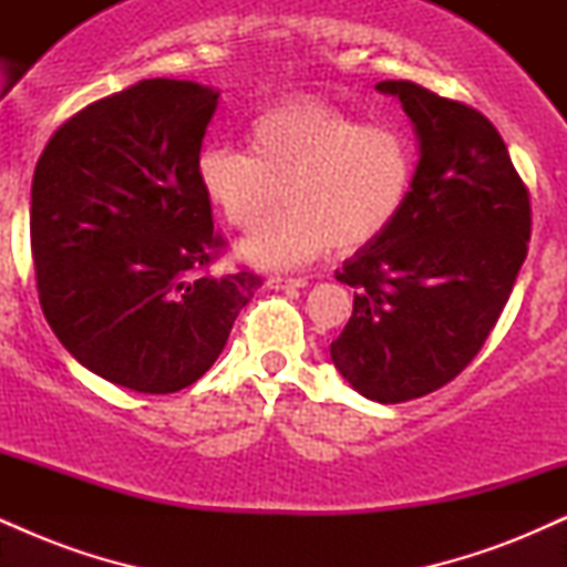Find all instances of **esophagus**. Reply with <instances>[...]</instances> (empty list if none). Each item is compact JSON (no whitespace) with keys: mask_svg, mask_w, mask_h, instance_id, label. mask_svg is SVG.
<instances>
[{"mask_svg":"<svg viewBox=\"0 0 567 567\" xmlns=\"http://www.w3.org/2000/svg\"><path fill=\"white\" fill-rule=\"evenodd\" d=\"M266 285H269L271 290H298V288H306V279L303 277H298V279H292V277H269L266 279Z\"/></svg>","mask_w":567,"mask_h":567,"instance_id":"esophagus-1","label":"esophagus"}]
</instances>
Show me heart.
I'll return each mask as SVG.
<instances>
[{
  "mask_svg": "<svg viewBox=\"0 0 567 567\" xmlns=\"http://www.w3.org/2000/svg\"><path fill=\"white\" fill-rule=\"evenodd\" d=\"M419 154L408 130L362 122L320 101L266 109L247 127V152L207 143L197 173L205 199L239 231L237 252L258 269H298L330 247L360 250L379 243L405 213Z\"/></svg>",
  "mask_w": 567,
  "mask_h": 567,
  "instance_id": "heart-1",
  "label": "heart"
}]
</instances>
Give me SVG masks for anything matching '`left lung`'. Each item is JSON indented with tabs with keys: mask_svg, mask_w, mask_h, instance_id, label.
<instances>
[{
	"mask_svg": "<svg viewBox=\"0 0 567 567\" xmlns=\"http://www.w3.org/2000/svg\"><path fill=\"white\" fill-rule=\"evenodd\" d=\"M375 90L400 97L419 167L394 229L336 271L357 292L330 360L392 405L445 386L483 349L528 252L530 199L483 114L405 80Z\"/></svg>",
	"mask_w": 567,
	"mask_h": 567,
	"instance_id": "left-lung-1",
	"label": "left lung"
}]
</instances>
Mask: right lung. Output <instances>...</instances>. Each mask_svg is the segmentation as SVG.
Here are the masks:
<instances>
[{"label":"right lung","instance_id":"obj_1","mask_svg":"<svg viewBox=\"0 0 567 567\" xmlns=\"http://www.w3.org/2000/svg\"><path fill=\"white\" fill-rule=\"evenodd\" d=\"M218 90L141 80L71 116L31 184L39 303L80 365L171 394L210 370L261 277L199 275L220 239L197 154Z\"/></svg>","mask_w":567,"mask_h":567}]
</instances>
